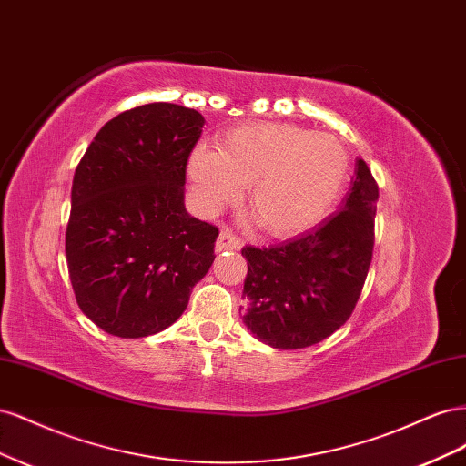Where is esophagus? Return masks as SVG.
Returning a JSON list of instances; mask_svg holds the SVG:
<instances>
[{
  "label": "esophagus",
  "instance_id": "1",
  "mask_svg": "<svg viewBox=\"0 0 466 466\" xmlns=\"http://www.w3.org/2000/svg\"><path fill=\"white\" fill-rule=\"evenodd\" d=\"M243 247L241 238H238L233 231L229 229H223L218 237V243H216V248L221 252V250H238Z\"/></svg>",
  "mask_w": 466,
  "mask_h": 466
}]
</instances>
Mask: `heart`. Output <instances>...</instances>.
I'll use <instances>...</instances> for the list:
<instances>
[{
    "instance_id": "heart-1",
    "label": "heart",
    "mask_w": 466,
    "mask_h": 466,
    "mask_svg": "<svg viewBox=\"0 0 466 466\" xmlns=\"http://www.w3.org/2000/svg\"><path fill=\"white\" fill-rule=\"evenodd\" d=\"M350 155L332 134L298 124L255 122L223 134L219 151L196 147L188 175L202 206L216 211L237 204L248 190V208L274 237L315 228L340 200Z\"/></svg>"
}]
</instances>
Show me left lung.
Masks as SVG:
<instances>
[{
    "label": "left lung",
    "mask_w": 466,
    "mask_h": 466,
    "mask_svg": "<svg viewBox=\"0 0 466 466\" xmlns=\"http://www.w3.org/2000/svg\"><path fill=\"white\" fill-rule=\"evenodd\" d=\"M379 187L358 159L351 188L336 216L284 245L245 247L248 299L243 322L279 350L319 344L351 317L370 272Z\"/></svg>",
    "instance_id": "1"
}]
</instances>
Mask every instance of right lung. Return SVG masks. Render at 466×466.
I'll return each instance as SVG.
<instances>
[{"instance_id": "add662e5", "label": "right lung", "mask_w": 466, "mask_h": 466, "mask_svg": "<svg viewBox=\"0 0 466 466\" xmlns=\"http://www.w3.org/2000/svg\"><path fill=\"white\" fill-rule=\"evenodd\" d=\"M198 110L149 103L108 120L72 185L66 258L79 309L120 338L165 330L214 262L216 225L185 208Z\"/></svg>"}]
</instances>
